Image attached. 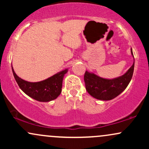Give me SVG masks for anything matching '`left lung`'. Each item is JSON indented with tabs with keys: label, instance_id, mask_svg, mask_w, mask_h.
<instances>
[{
	"label": "left lung",
	"instance_id": "obj_1",
	"mask_svg": "<svg viewBox=\"0 0 149 149\" xmlns=\"http://www.w3.org/2000/svg\"><path fill=\"white\" fill-rule=\"evenodd\" d=\"M131 54L134 58L132 48ZM134 68V59L133 64L127 72L123 76L112 79L102 78L94 73L86 71L84 76L86 90L92 97L97 100H111L122 93L129 85L132 78Z\"/></svg>",
	"mask_w": 149,
	"mask_h": 149
}]
</instances>
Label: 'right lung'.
Instances as JSON below:
<instances>
[{"label": "right lung", "mask_w": 149, "mask_h": 149, "mask_svg": "<svg viewBox=\"0 0 149 149\" xmlns=\"http://www.w3.org/2000/svg\"><path fill=\"white\" fill-rule=\"evenodd\" d=\"M12 70L19 87L26 95L38 102H48L57 99L61 94L63 79L69 69L62 70L39 82H29L23 80L15 73L13 66Z\"/></svg>", "instance_id": "right-lung-1"}]
</instances>
